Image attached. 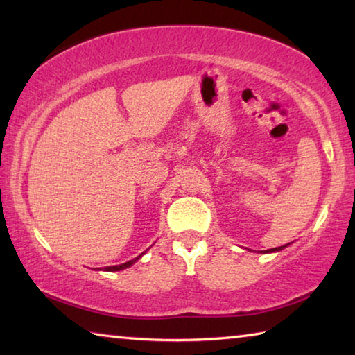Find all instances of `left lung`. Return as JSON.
I'll return each mask as SVG.
<instances>
[{"mask_svg": "<svg viewBox=\"0 0 355 355\" xmlns=\"http://www.w3.org/2000/svg\"><path fill=\"white\" fill-rule=\"evenodd\" d=\"M286 248V244L285 245H280V248H274V249H268V250H263V254H268V252H279V250H282V249H285Z\"/></svg>", "mask_w": 355, "mask_h": 355, "instance_id": "left-lung-1", "label": "left lung"}]
</instances>
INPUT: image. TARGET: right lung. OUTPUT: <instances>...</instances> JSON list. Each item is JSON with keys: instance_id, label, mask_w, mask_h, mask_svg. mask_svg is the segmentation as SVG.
<instances>
[{"instance_id": "1", "label": "right lung", "mask_w": 355, "mask_h": 355, "mask_svg": "<svg viewBox=\"0 0 355 355\" xmlns=\"http://www.w3.org/2000/svg\"><path fill=\"white\" fill-rule=\"evenodd\" d=\"M142 257V254L139 255V257H136V258H133V260H130V261H127V263H123V264H119V266H106L103 271H110V272H112V271H120V269H127V268H130L131 264H135L137 260H139V258Z\"/></svg>"}]
</instances>
